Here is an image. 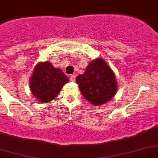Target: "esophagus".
<instances>
[{"mask_svg": "<svg viewBox=\"0 0 158 158\" xmlns=\"http://www.w3.org/2000/svg\"><path fill=\"white\" fill-rule=\"evenodd\" d=\"M75 79H76V76H75L74 74H72V75H70V77H69V79H70V81H72V82L75 81Z\"/></svg>", "mask_w": 158, "mask_h": 158, "instance_id": "esophagus-1", "label": "esophagus"}]
</instances>
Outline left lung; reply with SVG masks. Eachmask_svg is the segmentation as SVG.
I'll use <instances>...</instances> for the list:
<instances>
[{
  "mask_svg": "<svg viewBox=\"0 0 158 158\" xmlns=\"http://www.w3.org/2000/svg\"><path fill=\"white\" fill-rule=\"evenodd\" d=\"M76 83L84 98L97 106L110 101L117 91L114 72L102 58L92 60Z\"/></svg>",
  "mask_w": 158,
  "mask_h": 158,
  "instance_id": "left-lung-1",
  "label": "left lung"
}]
</instances>
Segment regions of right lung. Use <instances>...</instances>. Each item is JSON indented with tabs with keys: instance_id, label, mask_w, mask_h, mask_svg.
I'll use <instances>...</instances> for the list:
<instances>
[{
	"instance_id": "1",
	"label": "right lung",
	"mask_w": 158,
	"mask_h": 158,
	"mask_svg": "<svg viewBox=\"0 0 158 158\" xmlns=\"http://www.w3.org/2000/svg\"><path fill=\"white\" fill-rule=\"evenodd\" d=\"M69 79L49 61L38 63L33 69L29 84L33 95L41 102L52 101Z\"/></svg>"
}]
</instances>
